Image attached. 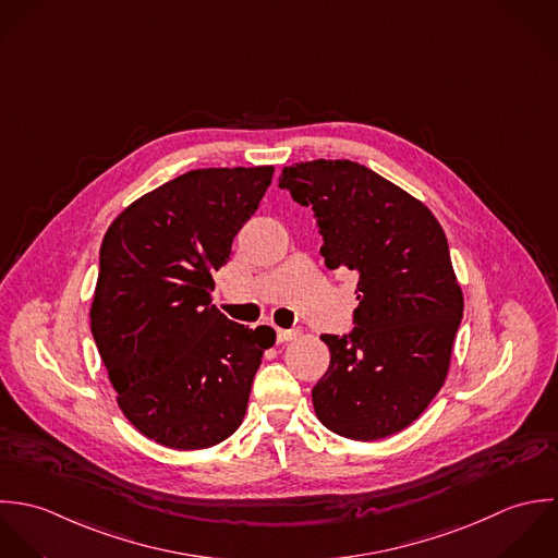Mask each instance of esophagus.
Returning a JSON list of instances; mask_svg holds the SVG:
<instances>
[{
	"mask_svg": "<svg viewBox=\"0 0 558 558\" xmlns=\"http://www.w3.org/2000/svg\"><path fill=\"white\" fill-rule=\"evenodd\" d=\"M298 335H300V330H282V328H278V330H276V338H278V342H289V340L298 338Z\"/></svg>",
	"mask_w": 558,
	"mask_h": 558,
	"instance_id": "esophagus-1",
	"label": "esophagus"
}]
</instances>
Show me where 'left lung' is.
Wrapping results in <instances>:
<instances>
[{
    "label": "left lung",
    "instance_id": "obj_1",
    "mask_svg": "<svg viewBox=\"0 0 558 558\" xmlns=\"http://www.w3.org/2000/svg\"><path fill=\"white\" fill-rule=\"evenodd\" d=\"M278 185L313 207L330 269L357 274L351 335H324L330 366L313 388L317 418L338 436L381 440L410 427L445 386L463 293L436 216L349 159L282 170Z\"/></svg>",
    "mask_w": 558,
    "mask_h": 558
}]
</instances>
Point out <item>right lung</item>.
<instances>
[{
    "mask_svg": "<svg viewBox=\"0 0 558 558\" xmlns=\"http://www.w3.org/2000/svg\"><path fill=\"white\" fill-rule=\"evenodd\" d=\"M271 177L274 166L185 172L131 203L104 236L90 330L118 408L157 445H220L245 416L276 332L226 319L211 291Z\"/></svg>",
    "mask_w": 558,
    "mask_h": 558,
    "instance_id": "obj_1",
    "label": "right lung"
}]
</instances>
